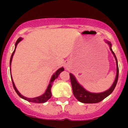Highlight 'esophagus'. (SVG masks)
<instances>
[{"label": "esophagus", "mask_w": 128, "mask_h": 128, "mask_svg": "<svg viewBox=\"0 0 128 128\" xmlns=\"http://www.w3.org/2000/svg\"><path fill=\"white\" fill-rule=\"evenodd\" d=\"M70 64L69 61L65 60V62H64V66H65V68H66V69H68L70 67Z\"/></svg>", "instance_id": "1"}]
</instances>
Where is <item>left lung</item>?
Segmentation results:
<instances>
[{
  "label": "left lung",
  "instance_id": "8db88e82",
  "mask_svg": "<svg viewBox=\"0 0 128 128\" xmlns=\"http://www.w3.org/2000/svg\"><path fill=\"white\" fill-rule=\"evenodd\" d=\"M106 44H108L110 47L111 52L114 55V58L116 61V65H117V72H116V76L114 80V83L112 84V86L108 90L103 92H100V93H92L86 90L84 87L82 86L81 84L79 83L78 80H76V77L72 74H70V78L71 84H72V91H73V94L74 97L78 99L80 102H82V103H98V102H100L101 100H103L106 98H107L108 96L112 93V92L115 89L116 84H117V81H118V62H117V58L115 56V53L112 50V44L109 41L105 40Z\"/></svg>",
  "mask_w": 128,
  "mask_h": 128
}]
</instances>
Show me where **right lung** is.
Here are the masks:
<instances>
[{
    "mask_svg": "<svg viewBox=\"0 0 128 128\" xmlns=\"http://www.w3.org/2000/svg\"><path fill=\"white\" fill-rule=\"evenodd\" d=\"M22 40V38H21V37H20V38H19L17 40V41L16 42L14 50V51H13V52L12 53V55H11V58H10V72H11V62H12V59H13V55H14V52H15V49H16V46H17L18 44V43L20 42ZM63 70H64V68L63 67H62V68H59L58 70H57V71H56V72H55V73H54L52 76L51 79H50V82H49V84H48V86H47V90H46V91L45 92V93H44L43 95H42V96H38V97H36V98H26V97H24V96H22V95L21 94L20 92H19L18 90H17V88H16L15 84H14V82H13L12 76H11V80H12V82H13V87H14V90H15L16 92V94H17L20 96V98H22V99H24V100H28V101H29V102H34V103H44V102H47V100H48V99L51 98L52 94H51V91H50V90H51L52 84V83H53V82H54V80H56V78H58V77L59 76L61 72Z\"/></svg>",
    "mask_w": 128,
    "mask_h": 128,
    "instance_id": "add662e5",
    "label": "right lung"
}]
</instances>
